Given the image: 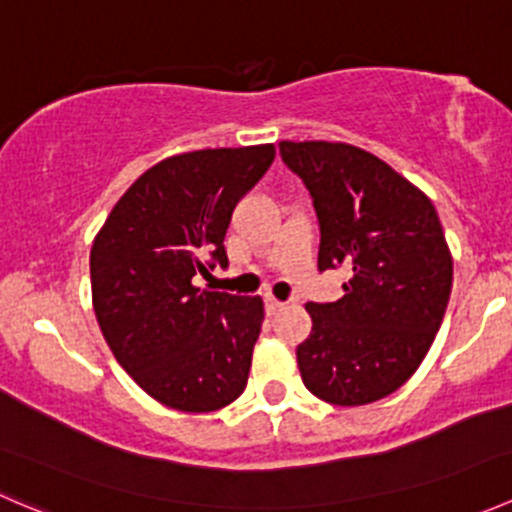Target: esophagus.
I'll list each match as a JSON object with an SVG mask.
<instances>
[{"mask_svg":"<svg viewBox=\"0 0 512 512\" xmlns=\"http://www.w3.org/2000/svg\"><path fill=\"white\" fill-rule=\"evenodd\" d=\"M282 309H285V302H280V299H275V297H270V294H267V297H265V312L267 314H277V312H282Z\"/></svg>","mask_w":512,"mask_h":512,"instance_id":"obj_1","label":"esophagus"}]
</instances>
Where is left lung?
<instances>
[{
	"instance_id": "obj_1",
	"label": "left lung",
	"mask_w": 512,
	"mask_h": 512,
	"mask_svg": "<svg viewBox=\"0 0 512 512\" xmlns=\"http://www.w3.org/2000/svg\"><path fill=\"white\" fill-rule=\"evenodd\" d=\"M317 210L319 272L349 270L344 297L307 302L312 334L297 347L304 386L364 406L414 376L446 314L453 260L431 200L384 160L329 141H282Z\"/></svg>"
}]
</instances>
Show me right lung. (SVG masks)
Returning <instances> with one entry per match:
<instances>
[{
    "instance_id": "right-lung-1",
    "label": "right lung",
    "mask_w": 512,
    "mask_h": 512,
    "mask_svg": "<svg viewBox=\"0 0 512 512\" xmlns=\"http://www.w3.org/2000/svg\"><path fill=\"white\" fill-rule=\"evenodd\" d=\"M272 160V143L160 160L113 205L91 247L103 339L133 381L170 409L218 411L245 391L262 299L208 292L193 277L227 267L232 210Z\"/></svg>"
}]
</instances>
